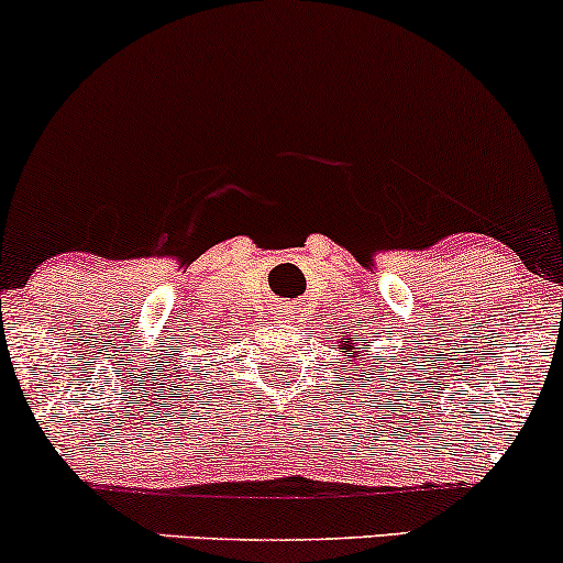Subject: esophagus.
<instances>
[{
    "label": "esophagus",
    "instance_id": "1",
    "mask_svg": "<svg viewBox=\"0 0 563 563\" xmlns=\"http://www.w3.org/2000/svg\"><path fill=\"white\" fill-rule=\"evenodd\" d=\"M277 312H280V318H286V320H294L296 318V307H290V303H286V307H277Z\"/></svg>",
    "mask_w": 563,
    "mask_h": 563
}]
</instances>
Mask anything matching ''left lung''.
<instances>
[{
  "label": "left lung",
  "instance_id": "1",
  "mask_svg": "<svg viewBox=\"0 0 563 563\" xmlns=\"http://www.w3.org/2000/svg\"><path fill=\"white\" fill-rule=\"evenodd\" d=\"M367 346H371V341H360V344H352V339L339 341V349H344V357H349V360H352L354 354H357V357H363L360 352H365Z\"/></svg>",
  "mask_w": 563,
  "mask_h": 563
}]
</instances>
